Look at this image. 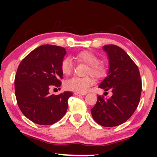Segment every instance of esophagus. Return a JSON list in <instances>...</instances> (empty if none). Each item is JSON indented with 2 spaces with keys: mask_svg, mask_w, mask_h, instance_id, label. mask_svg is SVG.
<instances>
[{
  "mask_svg": "<svg viewBox=\"0 0 157 157\" xmlns=\"http://www.w3.org/2000/svg\"><path fill=\"white\" fill-rule=\"evenodd\" d=\"M75 95H76V96H82V95H84L86 94H82V93H79V92H75Z\"/></svg>",
  "mask_w": 157,
  "mask_h": 157,
  "instance_id": "1",
  "label": "esophagus"
}]
</instances>
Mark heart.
Masks as SVG:
<instances>
[{
    "instance_id": "heart-1",
    "label": "heart",
    "mask_w": 157,
    "mask_h": 157,
    "mask_svg": "<svg viewBox=\"0 0 157 157\" xmlns=\"http://www.w3.org/2000/svg\"><path fill=\"white\" fill-rule=\"evenodd\" d=\"M77 60L82 61L89 66L88 75H91L96 78H100L105 74V68L103 64L100 63V59L95 54L89 51L81 52L75 56ZM61 71L63 75H69L73 71V64L69 59L63 60L60 64ZM94 83V80L91 77H74L65 82V88L69 91L84 94Z\"/></svg>"
}]
</instances>
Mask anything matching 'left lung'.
<instances>
[{
    "label": "left lung",
    "mask_w": 157,
    "mask_h": 157,
    "mask_svg": "<svg viewBox=\"0 0 157 157\" xmlns=\"http://www.w3.org/2000/svg\"><path fill=\"white\" fill-rule=\"evenodd\" d=\"M103 50L109 57V70L99 87L105 91L111 90L113 94L107 99L99 95L91 112L94 121L100 125L113 127L127 121L136 109L142 81L137 66L122 48L106 45Z\"/></svg>",
    "instance_id": "1"
}]
</instances>
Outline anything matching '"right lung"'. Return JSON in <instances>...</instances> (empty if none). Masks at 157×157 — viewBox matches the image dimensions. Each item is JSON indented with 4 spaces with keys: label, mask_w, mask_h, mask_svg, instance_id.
I'll use <instances>...</instances> for the list:
<instances>
[{
    "label": "right lung",
    "mask_w": 157,
    "mask_h": 157,
    "mask_svg": "<svg viewBox=\"0 0 157 157\" xmlns=\"http://www.w3.org/2000/svg\"><path fill=\"white\" fill-rule=\"evenodd\" d=\"M66 48L42 45L21 61L15 78L17 105L29 120L38 125H52L66 113L71 91L49 94L50 86L60 87L63 74L60 64Z\"/></svg>",
    "instance_id": "obj_1"
}]
</instances>
